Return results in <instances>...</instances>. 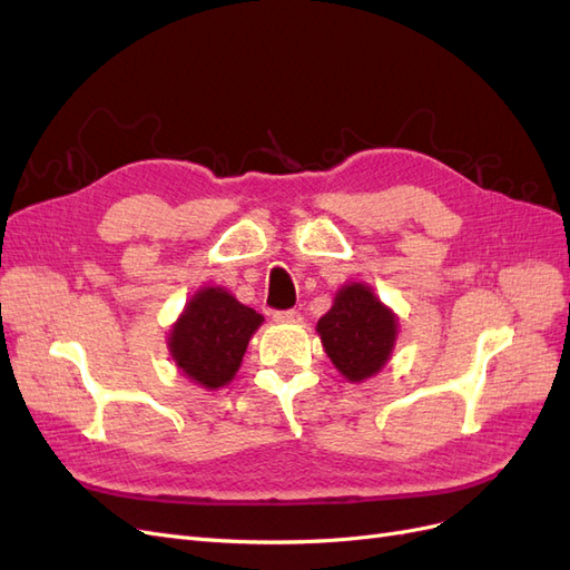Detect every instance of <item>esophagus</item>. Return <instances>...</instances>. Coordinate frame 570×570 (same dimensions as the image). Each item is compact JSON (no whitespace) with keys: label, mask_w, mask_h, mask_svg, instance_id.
Instances as JSON below:
<instances>
[{"label":"esophagus","mask_w":570,"mask_h":570,"mask_svg":"<svg viewBox=\"0 0 570 570\" xmlns=\"http://www.w3.org/2000/svg\"><path fill=\"white\" fill-rule=\"evenodd\" d=\"M299 312L297 308H285V312H273V321L278 323H287V321H297Z\"/></svg>","instance_id":"esophagus-1"}]
</instances>
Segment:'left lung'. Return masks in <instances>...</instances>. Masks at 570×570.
<instances>
[{"instance_id": "left-lung-1", "label": "left lung", "mask_w": 570, "mask_h": 570, "mask_svg": "<svg viewBox=\"0 0 570 570\" xmlns=\"http://www.w3.org/2000/svg\"><path fill=\"white\" fill-rule=\"evenodd\" d=\"M316 331L335 368L358 383L385 366L396 337V318L366 285L352 283L337 292Z\"/></svg>"}]
</instances>
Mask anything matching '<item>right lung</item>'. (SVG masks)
Instances as JSON below:
<instances>
[{"label":"right lung","mask_w":570,"mask_h":570,"mask_svg":"<svg viewBox=\"0 0 570 570\" xmlns=\"http://www.w3.org/2000/svg\"><path fill=\"white\" fill-rule=\"evenodd\" d=\"M264 316L239 304L220 287H206L189 299L170 331V354L178 368L202 387H223L233 381L249 337Z\"/></svg>","instance_id":"add662e5"}]
</instances>
